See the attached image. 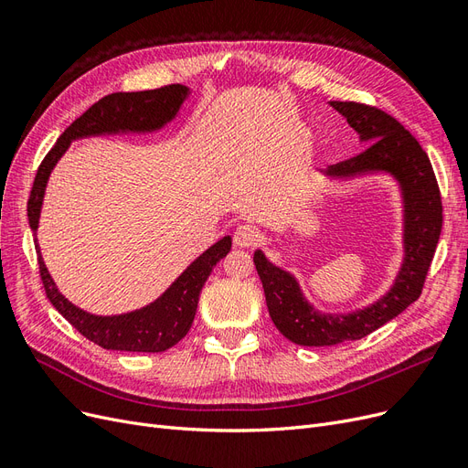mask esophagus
<instances>
[{
  "label": "esophagus",
  "instance_id": "1",
  "mask_svg": "<svg viewBox=\"0 0 468 468\" xmlns=\"http://www.w3.org/2000/svg\"><path fill=\"white\" fill-rule=\"evenodd\" d=\"M261 239L260 230L251 224H239L234 232V244L238 248H253Z\"/></svg>",
  "mask_w": 468,
  "mask_h": 468
}]
</instances>
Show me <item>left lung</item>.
<instances>
[{
	"label": "left lung",
	"mask_w": 468,
	"mask_h": 468,
	"mask_svg": "<svg viewBox=\"0 0 468 468\" xmlns=\"http://www.w3.org/2000/svg\"><path fill=\"white\" fill-rule=\"evenodd\" d=\"M367 148L353 158L318 169L330 181H356L388 176L400 193L402 261L390 287L373 303L347 313H325L306 299L301 281L269 261L261 250L253 253L269 316L277 330L296 346L320 347L356 342L406 310L421 292L441 234V197L428 154L404 126L380 109L330 101Z\"/></svg>",
	"instance_id": "8db88e82"
}]
</instances>
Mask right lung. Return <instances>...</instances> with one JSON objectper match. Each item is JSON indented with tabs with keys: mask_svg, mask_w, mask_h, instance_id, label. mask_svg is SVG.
Segmentation results:
<instances>
[{
	"mask_svg": "<svg viewBox=\"0 0 468 468\" xmlns=\"http://www.w3.org/2000/svg\"><path fill=\"white\" fill-rule=\"evenodd\" d=\"M189 93L191 90L187 86L176 83V86H165L160 90L111 93L99 99L95 105H91L80 119L69 124L62 136L56 140L54 148L47 154V158L42 160L37 172L29 205H27V217H29V226L35 232V248L38 253L42 285H45L52 306L83 337H88L90 342L101 346L103 349L160 353L174 347L179 339L186 337L195 320L197 303H199L205 281L208 279L212 267L230 251L232 238L222 236L218 242L207 248L150 304L124 314H91L66 299L60 289L56 287L45 260H42L37 230L50 174L74 140L115 134H152L162 131L164 126H167L179 115Z\"/></svg>",
	"mask_w": 468,
	"mask_h": 468,
	"instance_id": "1",
	"label": "right lung"
}]
</instances>
